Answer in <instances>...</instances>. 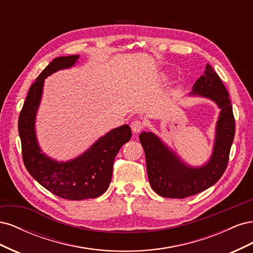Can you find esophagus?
I'll return each mask as SVG.
<instances>
[{"mask_svg":"<svg viewBox=\"0 0 253 253\" xmlns=\"http://www.w3.org/2000/svg\"><path fill=\"white\" fill-rule=\"evenodd\" d=\"M144 126H145V124L143 121H141L139 119H136L131 124V128H132V131L134 133H139L141 129L144 127Z\"/></svg>","mask_w":253,"mask_h":253,"instance_id":"34e87169","label":"esophagus"}]
</instances>
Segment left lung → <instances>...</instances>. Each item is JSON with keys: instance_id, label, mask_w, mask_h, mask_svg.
Listing matches in <instances>:
<instances>
[{"instance_id": "1", "label": "left lung", "mask_w": 253, "mask_h": 253, "mask_svg": "<svg viewBox=\"0 0 253 253\" xmlns=\"http://www.w3.org/2000/svg\"><path fill=\"white\" fill-rule=\"evenodd\" d=\"M191 96L211 99L220 109L211 158L202 167H189L152 132H142L139 140L147 162L150 185L155 192L169 198H185L213 186L224 174L235 134V120L228 90L219 76L207 64L196 80Z\"/></svg>"}]
</instances>
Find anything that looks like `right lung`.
Segmentation results:
<instances>
[{
    "mask_svg": "<svg viewBox=\"0 0 253 253\" xmlns=\"http://www.w3.org/2000/svg\"><path fill=\"white\" fill-rule=\"evenodd\" d=\"M78 59V55L58 57L44 68L28 90L18 125L23 162L29 174L52 194L70 201L96 198L108 190L114 159L132 136L127 125L114 128L82 155L66 163H59L42 153L37 140L35 122L44 80L52 73L72 67Z\"/></svg>",
    "mask_w": 253,
    "mask_h": 253,
    "instance_id": "right-lung-1",
    "label": "right lung"
}]
</instances>
